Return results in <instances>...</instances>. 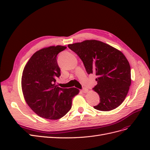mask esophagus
<instances>
[{"label":"esophagus","mask_w":150,"mask_h":150,"mask_svg":"<svg viewBox=\"0 0 150 150\" xmlns=\"http://www.w3.org/2000/svg\"><path fill=\"white\" fill-rule=\"evenodd\" d=\"M81 91H82L84 93H88V89L87 88H84V89H83L82 90H81Z\"/></svg>","instance_id":"esophagus-1"}]
</instances>
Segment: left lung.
Returning a JSON list of instances; mask_svg holds the SVG:
<instances>
[{
    "instance_id": "left-lung-1",
    "label": "left lung",
    "mask_w": 150,
    "mask_h": 150,
    "mask_svg": "<svg viewBox=\"0 0 150 150\" xmlns=\"http://www.w3.org/2000/svg\"><path fill=\"white\" fill-rule=\"evenodd\" d=\"M68 47L82 60L88 74L97 76L93 90L99 94L100 103L94 108L109 111L121 105L131 83L130 66L124 54L97 40H86Z\"/></svg>"
}]
</instances>
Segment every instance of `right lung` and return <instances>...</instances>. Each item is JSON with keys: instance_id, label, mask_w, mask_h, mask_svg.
I'll use <instances>...</instances> for the list:
<instances>
[{"instance_id": "obj_1", "label": "right lung", "mask_w": 150, "mask_h": 150, "mask_svg": "<svg viewBox=\"0 0 150 150\" xmlns=\"http://www.w3.org/2000/svg\"><path fill=\"white\" fill-rule=\"evenodd\" d=\"M66 49L56 46L35 52L27 62L21 79L25 102L34 112L45 119L56 120L66 115L72 107V99L79 90L61 88L56 85L61 69L57 56Z\"/></svg>"}]
</instances>
